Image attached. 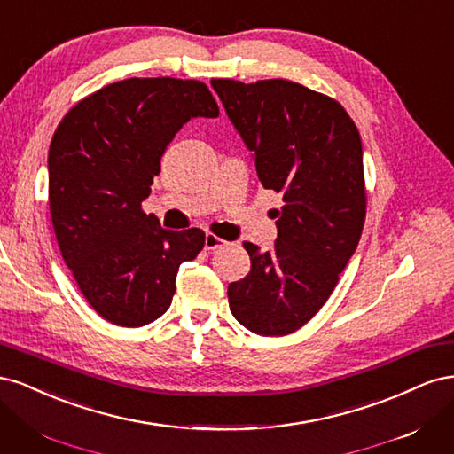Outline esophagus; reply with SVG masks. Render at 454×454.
<instances>
[{"instance_id": "34e87169", "label": "esophagus", "mask_w": 454, "mask_h": 454, "mask_svg": "<svg viewBox=\"0 0 454 454\" xmlns=\"http://www.w3.org/2000/svg\"><path fill=\"white\" fill-rule=\"evenodd\" d=\"M223 246H225L223 239L212 235V232H206V237H204V248L206 250L212 252V250H217V248H223Z\"/></svg>"}]
</instances>
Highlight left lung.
Here are the masks:
<instances>
[{"mask_svg":"<svg viewBox=\"0 0 454 454\" xmlns=\"http://www.w3.org/2000/svg\"><path fill=\"white\" fill-rule=\"evenodd\" d=\"M212 87L252 151L261 184L284 200L274 210V248L244 242L252 269L229 284V307L257 335H287L324 307L360 242V132L339 102L292 81L212 79Z\"/></svg>","mask_w":454,"mask_h":454,"instance_id":"obj_1","label":"left lung"}]
</instances>
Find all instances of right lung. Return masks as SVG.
I'll list each match as a JSON object with an SVG mask.
<instances>
[{"instance_id": "right-lung-1", "label": "right lung", "mask_w": 454, "mask_h": 454, "mask_svg": "<svg viewBox=\"0 0 454 454\" xmlns=\"http://www.w3.org/2000/svg\"><path fill=\"white\" fill-rule=\"evenodd\" d=\"M219 107L200 81L125 79L74 106L49 147V206L62 257L107 322L140 327L168 310L200 229H162L142 212L164 149L187 121Z\"/></svg>"}]
</instances>
